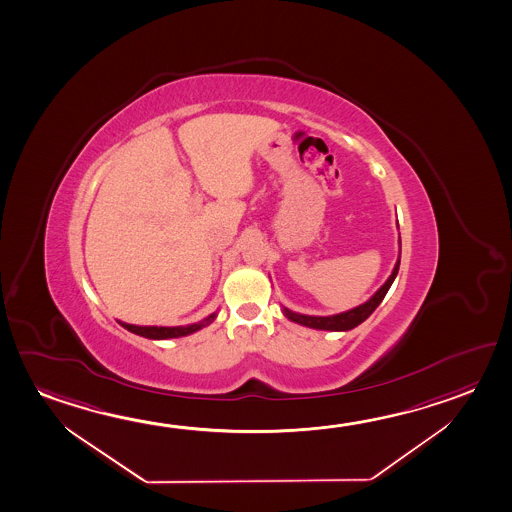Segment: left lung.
<instances>
[{
    "mask_svg": "<svg viewBox=\"0 0 512 512\" xmlns=\"http://www.w3.org/2000/svg\"><path fill=\"white\" fill-rule=\"evenodd\" d=\"M399 243V254L398 260H396V265H394V269L390 272L389 279L383 283L376 292H374L364 304H360V306H356V308H351V310H347V312L337 313V315H328V317H319V315H304V313L292 312V310H288L283 306V315H285L288 321L295 322V324H301V326H306V328H312V330H322V331H349L356 328L358 324H362V322L371 315V313L380 306V303L383 301V297L387 295L389 292L390 286L394 283V279L398 276L399 270V261H401V238L398 240Z\"/></svg>",
    "mask_w": 512,
    "mask_h": 512,
    "instance_id": "obj_1",
    "label": "left lung"
}]
</instances>
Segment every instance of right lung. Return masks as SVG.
Returning <instances> with one entry per match:
<instances>
[{"label": "right lung", "mask_w": 512, "mask_h": 512, "mask_svg": "<svg viewBox=\"0 0 512 512\" xmlns=\"http://www.w3.org/2000/svg\"><path fill=\"white\" fill-rule=\"evenodd\" d=\"M215 319H217V312L211 313L204 321L193 322L188 326H174V328H168V326H134V324H127V322H120V324L125 330L136 333L139 337L150 338V340H168V338L188 337L191 333L206 328Z\"/></svg>", "instance_id": "right-lung-1"}]
</instances>
